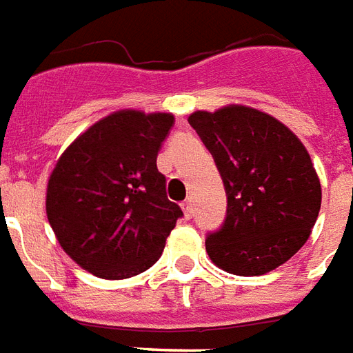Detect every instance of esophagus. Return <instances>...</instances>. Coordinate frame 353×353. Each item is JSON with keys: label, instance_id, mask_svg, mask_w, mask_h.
<instances>
[{"label": "esophagus", "instance_id": "1", "mask_svg": "<svg viewBox=\"0 0 353 353\" xmlns=\"http://www.w3.org/2000/svg\"><path fill=\"white\" fill-rule=\"evenodd\" d=\"M182 210H184V216L186 218H192L194 216V207H192V199H186L182 203Z\"/></svg>", "mask_w": 353, "mask_h": 353}]
</instances>
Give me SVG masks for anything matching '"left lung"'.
<instances>
[{
    "label": "left lung",
    "mask_w": 353,
    "mask_h": 353,
    "mask_svg": "<svg viewBox=\"0 0 353 353\" xmlns=\"http://www.w3.org/2000/svg\"><path fill=\"white\" fill-rule=\"evenodd\" d=\"M212 154L228 195L207 254L220 269L258 276L297 254L321 205L320 179L299 139L261 110L230 105L188 118Z\"/></svg>",
    "instance_id": "1"
}]
</instances>
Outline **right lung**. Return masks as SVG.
Returning a JSON list of instances; mask_svg holds the SVG:
<instances>
[{"label": "right lung", "mask_w": 353, "mask_h": 353, "mask_svg": "<svg viewBox=\"0 0 353 353\" xmlns=\"http://www.w3.org/2000/svg\"><path fill=\"white\" fill-rule=\"evenodd\" d=\"M173 114L118 110L61 154L46 186V216L84 271L122 280L150 269L182 216L156 159Z\"/></svg>", "instance_id": "add662e5"}]
</instances>
